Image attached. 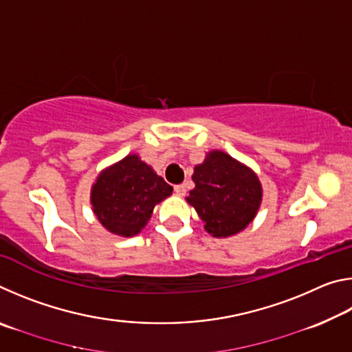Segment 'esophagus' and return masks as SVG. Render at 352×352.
<instances>
[{"label":"esophagus","instance_id":"1","mask_svg":"<svg viewBox=\"0 0 352 352\" xmlns=\"http://www.w3.org/2000/svg\"><path fill=\"white\" fill-rule=\"evenodd\" d=\"M174 192L177 195H180V197H183L184 194H186V188H184V184H175L174 186Z\"/></svg>","mask_w":352,"mask_h":352}]
</instances>
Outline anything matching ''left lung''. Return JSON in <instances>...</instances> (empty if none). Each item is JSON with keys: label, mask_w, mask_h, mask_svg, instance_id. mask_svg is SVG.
<instances>
[{"label": "left lung", "mask_w": 352, "mask_h": 352, "mask_svg": "<svg viewBox=\"0 0 352 352\" xmlns=\"http://www.w3.org/2000/svg\"><path fill=\"white\" fill-rule=\"evenodd\" d=\"M195 188L186 197L214 237L245 230L256 217L262 186L254 172L222 151H212L194 168Z\"/></svg>", "instance_id": "8db88e82"}]
</instances>
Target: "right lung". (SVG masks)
<instances>
[{
  "label": "right lung",
  "instance_id": "add662e5",
  "mask_svg": "<svg viewBox=\"0 0 352 352\" xmlns=\"http://www.w3.org/2000/svg\"><path fill=\"white\" fill-rule=\"evenodd\" d=\"M170 194V184L132 153L100 172L91 188V205L105 230L132 237L144 228L155 205Z\"/></svg>",
  "mask_w": 352,
  "mask_h": 352
}]
</instances>
